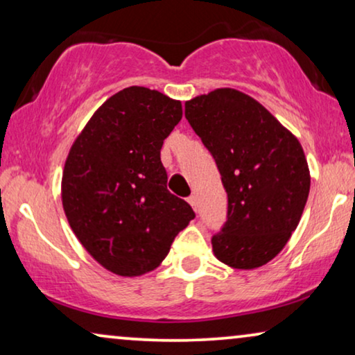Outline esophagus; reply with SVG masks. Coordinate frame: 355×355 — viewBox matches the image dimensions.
Masks as SVG:
<instances>
[{"instance_id":"esophagus-1","label":"esophagus","mask_w":355,"mask_h":355,"mask_svg":"<svg viewBox=\"0 0 355 355\" xmlns=\"http://www.w3.org/2000/svg\"><path fill=\"white\" fill-rule=\"evenodd\" d=\"M187 202H189V203H191V207L193 208V210H196V211H197V197H196V196H191V197H189V198H187Z\"/></svg>"}]
</instances>
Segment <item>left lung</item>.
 <instances>
[{
	"mask_svg": "<svg viewBox=\"0 0 355 355\" xmlns=\"http://www.w3.org/2000/svg\"><path fill=\"white\" fill-rule=\"evenodd\" d=\"M186 118L215 158L227 193V220L211 237L215 257L237 270L268 263L307 203L302 145L265 106L234 89L186 101Z\"/></svg>",
	"mask_w": 355,
	"mask_h": 355,
	"instance_id": "1",
	"label": "left lung"
}]
</instances>
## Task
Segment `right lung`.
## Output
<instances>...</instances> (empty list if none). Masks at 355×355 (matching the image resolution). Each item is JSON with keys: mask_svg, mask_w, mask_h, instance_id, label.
I'll use <instances>...</instances> for the list:
<instances>
[{"mask_svg": "<svg viewBox=\"0 0 355 355\" xmlns=\"http://www.w3.org/2000/svg\"><path fill=\"white\" fill-rule=\"evenodd\" d=\"M182 118L181 101L128 87L95 111L67 155L61 196L85 250L119 276L157 268L196 218L166 189L159 150Z\"/></svg>", "mask_w": 355, "mask_h": 355, "instance_id": "1", "label": "right lung"}]
</instances>
